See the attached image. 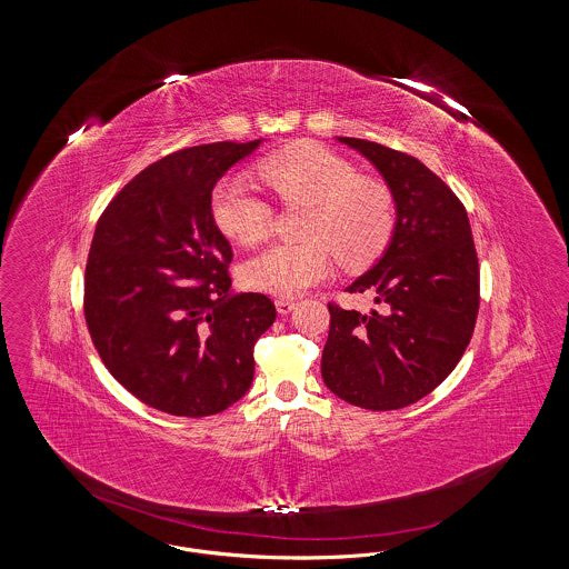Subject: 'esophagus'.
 Segmentation results:
<instances>
[{"instance_id":"esophagus-1","label":"esophagus","mask_w":569,"mask_h":569,"mask_svg":"<svg viewBox=\"0 0 569 569\" xmlns=\"http://www.w3.org/2000/svg\"><path fill=\"white\" fill-rule=\"evenodd\" d=\"M274 307H277V311H279L281 316H288V313L295 311L297 302L290 300V298H277V300H274Z\"/></svg>"}]
</instances>
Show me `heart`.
I'll list each match as a JSON object with an SVG mask.
<instances>
[{"label":"heart","instance_id":"1","mask_svg":"<svg viewBox=\"0 0 569 569\" xmlns=\"http://www.w3.org/2000/svg\"><path fill=\"white\" fill-rule=\"evenodd\" d=\"M258 177L283 202L309 207L305 243H277L253 256L243 281L272 297L295 298L332 271V252L343 264L371 260L395 226L390 190L358 174L352 163L320 144L302 142L258 163ZM217 228L232 241L258 243L271 226V204L241 174L226 177L211 196Z\"/></svg>","mask_w":569,"mask_h":569}]
</instances>
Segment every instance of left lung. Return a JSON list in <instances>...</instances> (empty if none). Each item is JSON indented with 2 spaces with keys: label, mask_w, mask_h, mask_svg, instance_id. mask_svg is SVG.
Segmentation results:
<instances>
[{
  "label": "left lung",
  "mask_w": 569,
  "mask_h": 569,
  "mask_svg": "<svg viewBox=\"0 0 569 569\" xmlns=\"http://www.w3.org/2000/svg\"><path fill=\"white\" fill-rule=\"evenodd\" d=\"M376 166L397 221L378 262L348 292H369V313L328 305L326 388L362 409L411 406L452 373L480 307V269L467 211L425 163L362 138L337 136Z\"/></svg>",
  "instance_id": "1"
}]
</instances>
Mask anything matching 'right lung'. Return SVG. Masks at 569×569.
<instances>
[{"label":"right lung","instance_id":"obj_1","mask_svg":"<svg viewBox=\"0 0 569 569\" xmlns=\"http://www.w3.org/2000/svg\"><path fill=\"white\" fill-rule=\"evenodd\" d=\"M262 140L211 142L147 166L110 200L84 269V320L112 378L172 416L237 403L253 381V346L277 311L232 295V247L211 193Z\"/></svg>","mask_w":569,"mask_h":569}]
</instances>
